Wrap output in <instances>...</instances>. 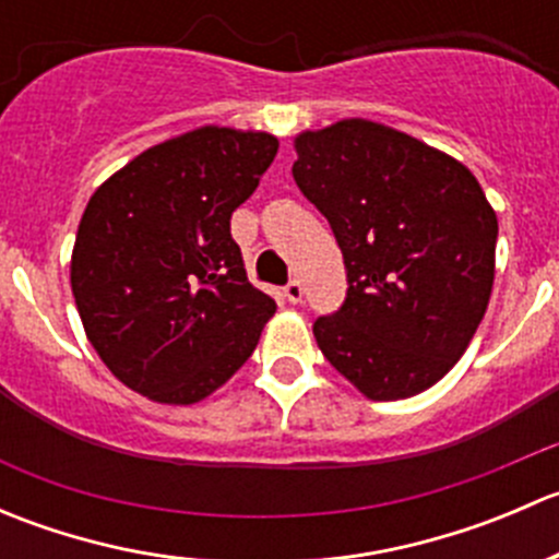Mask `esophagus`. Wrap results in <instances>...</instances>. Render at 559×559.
<instances>
[{
  "instance_id": "esophagus-1",
  "label": "esophagus",
  "mask_w": 559,
  "mask_h": 559,
  "mask_svg": "<svg viewBox=\"0 0 559 559\" xmlns=\"http://www.w3.org/2000/svg\"><path fill=\"white\" fill-rule=\"evenodd\" d=\"M284 295H286V300L295 302V306H297V302H302V295H306V292H302V284H300V281L292 278L289 284L284 286Z\"/></svg>"
}]
</instances>
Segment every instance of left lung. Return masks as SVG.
Instances as JSON below:
<instances>
[{
    "instance_id": "obj_1",
    "label": "left lung",
    "mask_w": 559,
    "mask_h": 559,
    "mask_svg": "<svg viewBox=\"0 0 559 559\" xmlns=\"http://www.w3.org/2000/svg\"><path fill=\"white\" fill-rule=\"evenodd\" d=\"M295 183L330 222L346 300L313 321L326 362L365 397L403 400L465 354L495 281L498 216L476 175L384 123L295 140Z\"/></svg>"
}]
</instances>
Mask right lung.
I'll use <instances>...</instances> for the list:
<instances>
[{
  "label": "right lung",
  "mask_w": 559,
  "mask_h": 559,
  "mask_svg": "<svg viewBox=\"0 0 559 559\" xmlns=\"http://www.w3.org/2000/svg\"><path fill=\"white\" fill-rule=\"evenodd\" d=\"M275 154L267 132L200 127L94 191L70 281L83 330L121 384L191 405L251 357L275 300L248 281L229 218Z\"/></svg>",
  "instance_id": "1"
}]
</instances>
